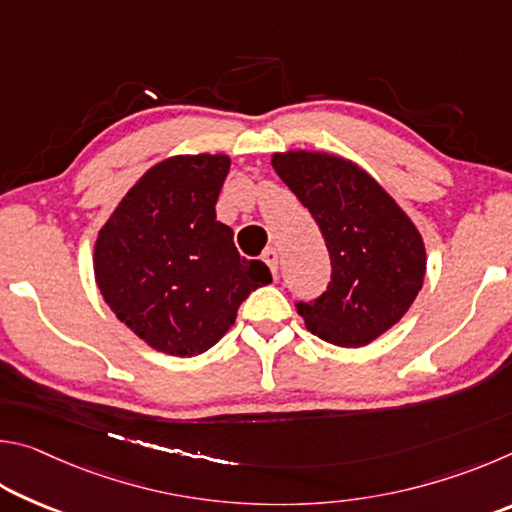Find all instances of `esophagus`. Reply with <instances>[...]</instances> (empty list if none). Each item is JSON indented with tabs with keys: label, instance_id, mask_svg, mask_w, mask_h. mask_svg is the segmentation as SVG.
<instances>
[{
	"label": "esophagus",
	"instance_id": "obj_1",
	"mask_svg": "<svg viewBox=\"0 0 512 512\" xmlns=\"http://www.w3.org/2000/svg\"><path fill=\"white\" fill-rule=\"evenodd\" d=\"M262 259L266 262V266L271 268V273H273V277L277 280V250L275 248H266Z\"/></svg>",
	"mask_w": 512,
	"mask_h": 512
}]
</instances>
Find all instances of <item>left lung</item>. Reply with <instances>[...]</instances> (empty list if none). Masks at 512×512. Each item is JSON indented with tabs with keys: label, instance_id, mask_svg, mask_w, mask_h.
I'll return each mask as SVG.
<instances>
[{
	"label": "left lung",
	"instance_id": "left-lung-1",
	"mask_svg": "<svg viewBox=\"0 0 512 512\" xmlns=\"http://www.w3.org/2000/svg\"><path fill=\"white\" fill-rule=\"evenodd\" d=\"M271 162L314 216L332 259L327 291L298 302V314L327 343H372L422 289L427 253L418 228L370 173L339 155L287 151Z\"/></svg>",
	"mask_w": 512,
	"mask_h": 512
}]
</instances>
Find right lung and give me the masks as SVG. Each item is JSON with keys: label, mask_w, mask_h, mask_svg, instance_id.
Wrapping results in <instances>:
<instances>
[{"label": "right lung", "mask_w": 512, "mask_h": 512, "mask_svg": "<svg viewBox=\"0 0 512 512\" xmlns=\"http://www.w3.org/2000/svg\"><path fill=\"white\" fill-rule=\"evenodd\" d=\"M230 171L223 153L173 155L121 198L94 244V277L108 307L153 350L194 357L235 325L250 291L271 282L237 253L216 198Z\"/></svg>", "instance_id": "1"}]
</instances>
